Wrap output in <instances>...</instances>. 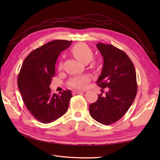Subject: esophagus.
I'll return each mask as SVG.
<instances>
[{
	"label": "esophagus",
	"mask_w": 160,
	"mask_h": 160,
	"mask_svg": "<svg viewBox=\"0 0 160 160\" xmlns=\"http://www.w3.org/2000/svg\"><path fill=\"white\" fill-rule=\"evenodd\" d=\"M84 91H76V90H73L72 91V94L73 95H75V94H78V93H83Z\"/></svg>",
	"instance_id": "1"
}]
</instances>
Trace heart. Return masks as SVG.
<instances>
[{
    "instance_id": "obj_1",
    "label": "heart",
    "mask_w": 160,
    "mask_h": 160,
    "mask_svg": "<svg viewBox=\"0 0 160 160\" xmlns=\"http://www.w3.org/2000/svg\"><path fill=\"white\" fill-rule=\"evenodd\" d=\"M72 53L75 57L80 62L83 63H88L93 59V51L90 48L83 44H79L76 45L72 49ZM59 68L61 69L62 65L60 64ZM89 78L87 75L76 76L71 78L69 82V85L73 88L76 89H84L86 88Z\"/></svg>"
}]
</instances>
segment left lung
<instances>
[{
	"mask_svg": "<svg viewBox=\"0 0 160 160\" xmlns=\"http://www.w3.org/2000/svg\"><path fill=\"white\" fill-rule=\"evenodd\" d=\"M96 46L103 59L97 83L107 91L99 95L96 102L89 105V112L97 122L108 125L122 118L132 105L138 91L136 72L124 51L101 42Z\"/></svg>",
	"mask_w": 160,
	"mask_h": 160,
	"instance_id": "left-lung-1",
	"label": "left lung"
}]
</instances>
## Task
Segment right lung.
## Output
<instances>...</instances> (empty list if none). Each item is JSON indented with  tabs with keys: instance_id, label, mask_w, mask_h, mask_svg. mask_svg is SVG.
<instances>
[{
	"instance_id": "1",
	"label": "right lung",
	"mask_w": 160,
	"mask_h": 160,
	"mask_svg": "<svg viewBox=\"0 0 160 160\" xmlns=\"http://www.w3.org/2000/svg\"><path fill=\"white\" fill-rule=\"evenodd\" d=\"M71 42L55 40L37 48L25 58L19 72L17 83L23 102L33 117L41 123L54 122L68 109L71 91L52 93L49 85L55 75L58 57Z\"/></svg>"
}]
</instances>
